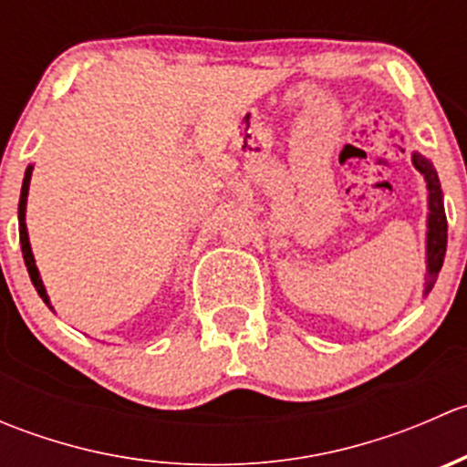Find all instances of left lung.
<instances>
[{
  "mask_svg": "<svg viewBox=\"0 0 467 467\" xmlns=\"http://www.w3.org/2000/svg\"><path fill=\"white\" fill-rule=\"evenodd\" d=\"M413 167L425 176L427 182V203H430V214H427V282L425 296L430 294L431 286L436 285V277L441 273L442 260L447 251V219L445 207H442V192L438 182V173L434 164L420 153H413Z\"/></svg>",
  "mask_w": 467,
  "mask_h": 467,
  "instance_id": "left-lung-1",
  "label": "left lung"
}]
</instances>
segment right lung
<instances>
[{"instance_id":"obj_1","label":"right lung","mask_w":467,"mask_h":467,"mask_svg":"<svg viewBox=\"0 0 467 467\" xmlns=\"http://www.w3.org/2000/svg\"><path fill=\"white\" fill-rule=\"evenodd\" d=\"M31 171H33V167H26L25 182H22V192H20V205H17V219H20V246H22V255H25L26 271H29L33 286H36L37 296H40V298L45 300V303L49 305V309H51L49 296H47L45 285H42V280H40V273H37L36 260H33L31 244H29V233H26V221H25V216H26V196H29V182H31Z\"/></svg>"}]
</instances>
